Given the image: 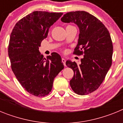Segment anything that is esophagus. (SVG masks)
Returning <instances> with one entry per match:
<instances>
[{
    "instance_id": "34e87169",
    "label": "esophagus",
    "mask_w": 123,
    "mask_h": 123,
    "mask_svg": "<svg viewBox=\"0 0 123 123\" xmlns=\"http://www.w3.org/2000/svg\"><path fill=\"white\" fill-rule=\"evenodd\" d=\"M62 62H63V63L64 66H65V67H66V66H67V65H66V60H65L64 58H63L62 59Z\"/></svg>"
}]
</instances>
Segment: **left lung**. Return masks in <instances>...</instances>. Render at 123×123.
Instances as JSON below:
<instances>
[{"label": "left lung", "mask_w": 123, "mask_h": 123, "mask_svg": "<svg viewBox=\"0 0 123 123\" xmlns=\"http://www.w3.org/2000/svg\"><path fill=\"white\" fill-rule=\"evenodd\" d=\"M61 21L78 26L79 38L74 54L84 55L79 65L66 62L74 71L70 86L78 95L89 94L100 86L112 63L113 49L109 31L99 19L85 11L67 13Z\"/></svg>", "instance_id": "obj_1"}]
</instances>
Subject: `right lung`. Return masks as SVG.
Listing matches in <instances>:
<instances>
[{"instance_id": "right-lung-1", "label": "right lung", "mask_w": 123, "mask_h": 123, "mask_svg": "<svg viewBox=\"0 0 123 123\" xmlns=\"http://www.w3.org/2000/svg\"><path fill=\"white\" fill-rule=\"evenodd\" d=\"M63 15L36 11L15 25L10 37L8 56L15 76L27 92L37 97L48 95L55 77L64 68L56 52L44 58L39 50L49 28Z\"/></svg>"}]
</instances>
